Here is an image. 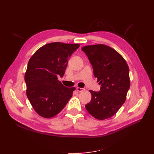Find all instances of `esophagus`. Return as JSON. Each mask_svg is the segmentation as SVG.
<instances>
[{
  "label": "esophagus",
  "instance_id": "1",
  "mask_svg": "<svg viewBox=\"0 0 154 154\" xmlns=\"http://www.w3.org/2000/svg\"><path fill=\"white\" fill-rule=\"evenodd\" d=\"M76 90L78 91V92H82V91H84V89H83V88H80V87H77L76 88Z\"/></svg>",
  "mask_w": 154,
  "mask_h": 154
}]
</instances>
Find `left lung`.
I'll return each instance as SVG.
<instances>
[{
  "label": "left lung",
  "mask_w": 154,
  "mask_h": 154,
  "mask_svg": "<svg viewBox=\"0 0 154 154\" xmlns=\"http://www.w3.org/2000/svg\"><path fill=\"white\" fill-rule=\"evenodd\" d=\"M81 50L87 55L94 76L101 85L99 92L89 91L92 97L86 109L98 120L109 119L126 100L130 86L129 67L122 55L108 45H86Z\"/></svg>",
  "instance_id": "left-lung-1"
}]
</instances>
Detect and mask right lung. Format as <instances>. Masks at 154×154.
Wrapping results in <instances>:
<instances>
[{
    "mask_svg": "<svg viewBox=\"0 0 154 154\" xmlns=\"http://www.w3.org/2000/svg\"><path fill=\"white\" fill-rule=\"evenodd\" d=\"M79 47L77 44L53 42L39 48L29 60L24 75L26 95L40 116L57 115L72 97L75 87H65L57 76H63L68 59Z\"/></svg>",
    "mask_w": 154,
    "mask_h": 154,
    "instance_id": "1",
    "label": "right lung"
}]
</instances>
